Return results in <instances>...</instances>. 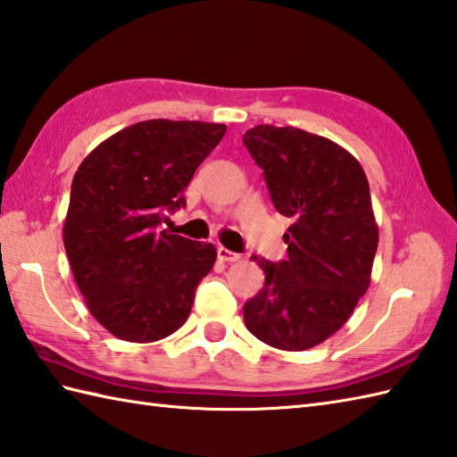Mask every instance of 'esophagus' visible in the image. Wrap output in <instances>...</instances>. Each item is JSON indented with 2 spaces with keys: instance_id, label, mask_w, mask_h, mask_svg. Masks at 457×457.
<instances>
[{
  "instance_id": "esophagus-1",
  "label": "esophagus",
  "mask_w": 457,
  "mask_h": 457,
  "mask_svg": "<svg viewBox=\"0 0 457 457\" xmlns=\"http://www.w3.org/2000/svg\"><path fill=\"white\" fill-rule=\"evenodd\" d=\"M218 259L221 262H236V261H239V254L226 249V247H218Z\"/></svg>"
}]
</instances>
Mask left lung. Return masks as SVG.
<instances>
[{
	"instance_id": "obj_1",
	"label": "left lung",
	"mask_w": 457,
	"mask_h": 457,
	"mask_svg": "<svg viewBox=\"0 0 457 457\" xmlns=\"http://www.w3.org/2000/svg\"><path fill=\"white\" fill-rule=\"evenodd\" d=\"M243 144L274 208L292 220L288 259L253 257L264 286L243 320L259 341L298 353L335 335L368 290L378 251L370 185L358 159L323 136L259 124Z\"/></svg>"
}]
</instances>
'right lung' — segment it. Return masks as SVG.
Returning a JSON list of instances; mask_svg holds the SVG:
<instances>
[{"instance_id": "obj_1", "label": "right lung", "mask_w": 457, "mask_h": 457, "mask_svg": "<svg viewBox=\"0 0 457 457\" xmlns=\"http://www.w3.org/2000/svg\"><path fill=\"white\" fill-rule=\"evenodd\" d=\"M226 124L144 120L112 134L71 180L63 247L91 315L129 343H154L185 325L216 247L167 229L185 188Z\"/></svg>"}]
</instances>
